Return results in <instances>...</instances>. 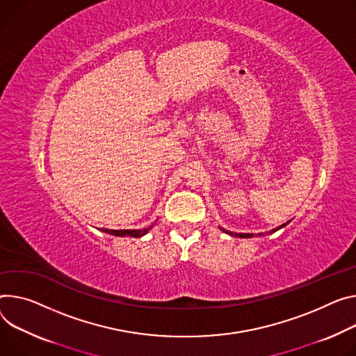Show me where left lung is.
I'll list each match as a JSON object with an SVG mask.
<instances>
[{
	"mask_svg": "<svg viewBox=\"0 0 356 356\" xmlns=\"http://www.w3.org/2000/svg\"><path fill=\"white\" fill-rule=\"evenodd\" d=\"M286 224H288V221H286V222H284V224H281V225H280V227H277V229L271 230L270 233H274V232H277V230H280V229L285 227V225H286ZM221 232H224V233H227V234H230V236H236V237H240V238H250V237H252V236H254L252 233H251V234H250V233H238V234H237V233H232V232H227V230H224V229H221ZM260 236H261V234H260Z\"/></svg>",
	"mask_w": 356,
	"mask_h": 356,
	"instance_id": "8db88e82",
	"label": "left lung"
}]
</instances>
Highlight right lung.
Here are the masks:
<instances>
[{"label": "right lung", "instance_id": "obj_1", "mask_svg": "<svg viewBox=\"0 0 356 356\" xmlns=\"http://www.w3.org/2000/svg\"><path fill=\"white\" fill-rule=\"evenodd\" d=\"M152 227H153V225H150V227L143 229V230H108V229H101V232L116 236V237H136L138 238V237L145 236Z\"/></svg>", "mask_w": 356, "mask_h": 356}]
</instances>
